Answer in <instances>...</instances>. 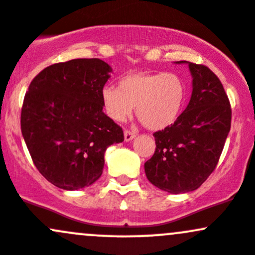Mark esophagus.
Segmentation results:
<instances>
[{
	"instance_id": "1",
	"label": "esophagus",
	"mask_w": 255,
	"mask_h": 255,
	"mask_svg": "<svg viewBox=\"0 0 255 255\" xmlns=\"http://www.w3.org/2000/svg\"><path fill=\"white\" fill-rule=\"evenodd\" d=\"M135 137H136V133L132 132V131H130V130H125L124 131V138H125V141H127V142H128V141H131V140H133Z\"/></svg>"
}]
</instances>
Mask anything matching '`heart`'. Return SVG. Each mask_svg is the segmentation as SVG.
I'll return each mask as SVG.
<instances>
[{
  "label": "heart",
  "instance_id": "heart-1",
  "mask_svg": "<svg viewBox=\"0 0 255 255\" xmlns=\"http://www.w3.org/2000/svg\"><path fill=\"white\" fill-rule=\"evenodd\" d=\"M186 93L184 80L177 73L135 72L120 78L118 88L106 86L101 98L114 122H125L136 106V115L146 128L163 130L179 118Z\"/></svg>",
  "mask_w": 255,
  "mask_h": 255
}]
</instances>
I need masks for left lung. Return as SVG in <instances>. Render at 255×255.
Listing matches in <instances>:
<instances>
[{"label":"left lung","mask_w":255,"mask_h":255,"mask_svg":"<svg viewBox=\"0 0 255 255\" xmlns=\"http://www.w3.org/2000/svg\"><path fill=\"white\" fill-rule=\"evenodd\" d=\"M191 98L173 125L153 133L156 151L145 163L149 182L170 194L198 189L217 166L231 128L230 101L216 75L188 61Z\"/></svg>","instance_id":"1"}]
</instances>
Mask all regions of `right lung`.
Here are the masks:
<instances>
[{
	"label": "right lung",
	"instance_id": "right-lung-1",
	"mask_svg": "<svg viewBox=\"0 0 255 255\" xmlns=\"http://www.w3.org/2000/svg\"><path fill=\"white\" fill-rule=\"evenodd\" d=\"M112 67L101 59H75L46 67L31 81L20 128L31 159L46 180L65 190L93 184L104 152L124 141L104 114L101 93Z\"/></svg>",
	"mask_w": 255,
	"mask_h": 255
}]
</instances>
